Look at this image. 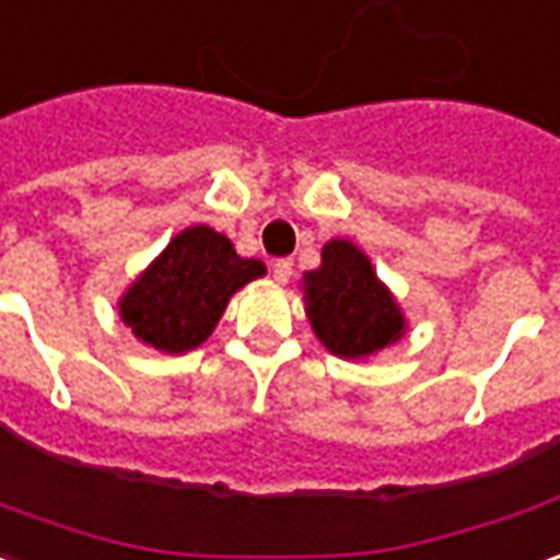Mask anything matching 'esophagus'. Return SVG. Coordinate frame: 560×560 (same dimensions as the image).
<instances>
[{
  "label": "esophagus",
  "mask_w": 560,
  "mask_h": 560,
  "mask_svg": "<svg viewBox=\"0 0 560 560\" xmlns=\"http://www.w3.org/2000/svg\"><path fill=\"white\" fill-rule=\"evenodd\" d=\"M271 273L277 283H289V277H292V261H289V258H277L271 265Z\"/></svg>",
  "instance_id": "1"
}]
</instances>
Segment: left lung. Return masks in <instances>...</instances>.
<instances>
[{"mask_svg": "<svg viewBox=\"0 0 560 560\" xmlns=\"http://www.w3.org/2000/svg\"><path fill=\"white\" fill-rule=\"evenodd\" d=\"M302 292L319 345L341 360H369L408 329L402 307L377 277L372 258L345 237L323 246L317 271H304Z\"/></svg>", "mask_w": 560, "mask_h": 560, "instance_id": "obj_1", "label": "left lung"}]
</instances>
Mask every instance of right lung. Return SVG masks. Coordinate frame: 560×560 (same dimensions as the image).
<instances>
[{
	"instance_id": "add662e5",
	"label": "right lung",
	"mask_w": 560,
	"mask_h": 560,
	"mask_svg": "<svg viewBox=\"0 0 560 560\" xmlns=\"http://www.w3.org/2000/svg\"><path fill=\"white\" fill-rule=\"evenodd\" d=\"M258 277H265L258 258H241L225 234L191 225L125 289L118 314L145 347L185 353L213 335L231 295Z\"/></svg>"
}]
</instances>
